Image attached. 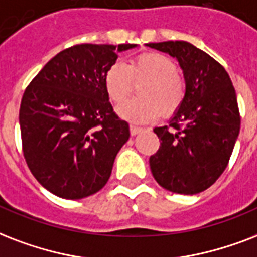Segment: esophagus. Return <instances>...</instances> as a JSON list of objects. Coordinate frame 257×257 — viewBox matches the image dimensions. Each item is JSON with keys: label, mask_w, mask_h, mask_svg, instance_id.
Returning <instances> with one entry per match:
<instances>
[{"label": "esophagus", "mask_w": 257, "mask_h": 257, "mask_svg": "<svg viewBox=\"0 0 257 257\" xmlns=\"http://www.w3.org/2000/svg\"><path fill=\"white\" fill-rule=\"evenodd\" d=\"M142 130H143L142 127L134 126V124H131V126H130V134H131V135L139 134V133H141V131H142Z\"/></svg>", "instance_id": "esophagus-1"}]
</instances>
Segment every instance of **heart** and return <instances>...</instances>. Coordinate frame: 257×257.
Wrapping results in <instances>:
<instances>
[{"instance_id":"heart-1","label":"heart","mask_w":257,"mask_h":257,"mask_svg":"<svg viewBox=\"0 0 257 257\" xmlns=\"http://www.w3.org/2000/svg\"><path fill=\"white\" fill-rule=\"evenodd\" d=\"M139 85L138 95L118 108L122 118L137 123H146L162 112H176L186 95V83L177 72L176 63L162 53H143L128 64L115 61L104 75V87L110 100L122 104Z\"/></svg>"}]
</instances>
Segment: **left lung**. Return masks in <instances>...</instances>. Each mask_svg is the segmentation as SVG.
Here are the masks:
<instances>
[{
	"instance_id": "1",
	"label": "left lung",
	"mask_w": 257,
	"mask_h": 257,
	"mask_svg": "<svg viewBox=\"0 0 257 257\" xmlns=\"http://www.w3.org/2000/svg\"><path fill=\"white\" fill-rule=\"evenodd\" d=\"M146 47L176 57L186 83L184 101L169 126L154 128L161 146L149 160L153 177L169 192H204L225 170L240 131L232 80L220 63L188 41Z\"/></svg>"
}]
</instances>
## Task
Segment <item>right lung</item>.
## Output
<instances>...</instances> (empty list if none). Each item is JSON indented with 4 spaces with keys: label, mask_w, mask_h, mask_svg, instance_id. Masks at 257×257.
I'll list each match as a JSON object with an SVG mask.
<instances>
[{
    "label": "right lung",
    "mask_w": 257,
    "mask_h": 257,
    "mask_svg": "<svg viewBox=\"0 0 257 257\" xmlns=\"http://www.w3.org/2000/svg\"><path fill=\"white\" fill-rule=\"evenodd\" d=\"M137 44H80L44 65L24 92L20 128L28 168L44 188L65 200L99 192L128 141L127 122L108 100L104 75Z\"/></svg>",
    "instance_id": "right-lung-1"
}]
</instances>
